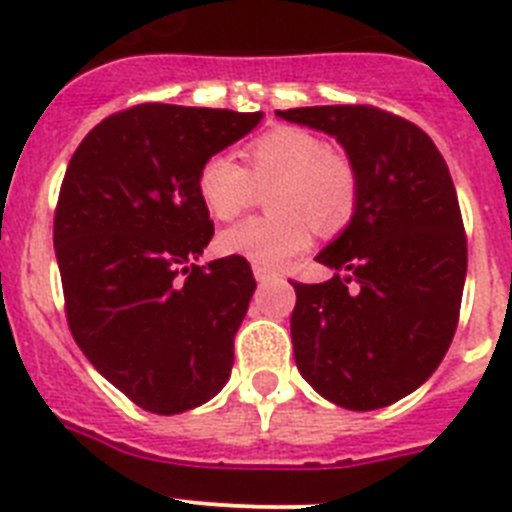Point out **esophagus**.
Listing matches in <instances>:
<instances>
[{
  "instance_id": "34e87169",
  "label": "esophagus",
  "mask_w": 512,
  "mask_h": 512,
  "mask_svg": "<svg viewBox=\"0 0 512 512\" xmlns=\"http://www.w3.org/2000/svg\"><path fill=\"white\" fill-rule=\"evenodd\" d=\"M253 277H256V282L259 284H266V282H271V279H279V274L277 271L264 269V266H253Z\"/></svg>"
}]
</instances>
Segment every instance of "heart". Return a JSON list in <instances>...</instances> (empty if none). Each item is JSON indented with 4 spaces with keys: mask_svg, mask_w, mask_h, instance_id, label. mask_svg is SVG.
I'll list each match as a JSON object with an SVG mask.
<instances>
[{
    "mask_svg": "<svg viewBox=\"0 0 512 512\" xmlns=\"http://www.w3.org/2000/svg\"><path fill=\"white\" fill-rule=\"evenodd\" d=\"M248 169L228 153L202 164L197 192L212 217L233 220L269 192V217H251L220 235V251L253 266L277 269L305 251L312 230L336 235L359 207V169L343 148L328 146L318 133L274 128L248 143Z\"/></svg>",
    "mask_w": 512,
    "mask_h": 512,
    "instance_id": "heart-1",
    "label": "heart"
}]
</instances>
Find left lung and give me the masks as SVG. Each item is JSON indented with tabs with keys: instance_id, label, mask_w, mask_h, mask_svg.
Returning a JSON list of instances; mask_svg holds the SVG:
<instances>
[{
	"instance_id": "left-lung-1",
	"label": "left lung",
	"mask_w": 512,
	"mask_h": 512,
	"mask_svg": "<svg viewBox=\"0 0 512 512\" xmlns=\"http://www.w3.org/2000/svg\"><path fill=\"white\" fill-rule=\"evenodd\" d=\"M277 115L333 135L361 182L354 220L315 256L336 277L292 282L297 369L341 408H387L436 372L459 323L467 235L449 166L418 125L372 104Z\"/></svg>"
}]
</instances>
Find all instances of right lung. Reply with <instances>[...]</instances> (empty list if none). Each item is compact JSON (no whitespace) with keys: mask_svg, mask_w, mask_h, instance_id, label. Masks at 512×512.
<instances>
[{"mask_svg":"<svg viewBox=\"0 0 512 512\" xmlns=\"http://www.w3.org/2000/svg\"><path fill=\"white\" fill-rule=\"evenodd\" d=\"M261 112L146 102L71 156L53 217L71 336L138 408L192 410L228 382L256 279L241 256L197 266L215 225L197 176Z\"/></svg>","mask_w":512,"mask_h":512,"instance_id":"obj_1","label":"right lung"}]
</instances>
